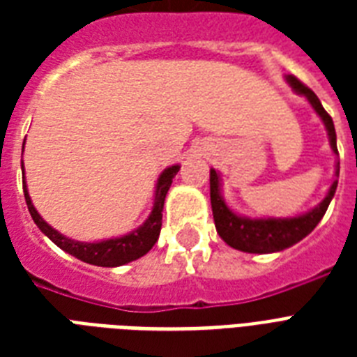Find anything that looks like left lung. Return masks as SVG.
Wrapping results in <instances>:
<instances>
[{"label":"left lung","mask_w":357,"mask_h":357,"mask_svg":"<svg viewBox=\"0 0 357 357\" xmlns=\"http://www.w3.org/2000/svg\"><path fill=\"white\" fill-rule=\"evenodd\" d=\"M287 83L293 86L294 91L305 96L317 111V114L321 116L324 126L330 135V144L332 150L337 151V139H335V128H333L332 116L324 111L321 100L317 98V94L311 91L310 86H305L298 77L294 75H287ZM339 178V168H337ZM209 187H211V207H213V218H215V226H217L218 235L226 241V243L235 250L241 252H248V254H271V252H280L289 246H293L298 241L310 235L315 226L321 222V218L324 217L330 202H332L335 189H337V179L333 181L328 196L321 202V206L315 207L313 211L300 215L294 218H259V220H250V218H243L235 215L234 211H229L228 206L224 204L222 196H220V179H218L217 170L209 172Z\"/></svg>","instance_id":"1"}]
</instances>
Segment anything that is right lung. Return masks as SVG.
Segmentation results:
<instances>
[{"label": "right lung", "mask_w": 357, "mask_h": 357, "mask_svg": "<svg viewBox=\"0 0 357 357\" xmlns=\"http://www.w3.org/2000/svg\"><path fill=\"white\" fill-rule=\"evenodd\" d=\"M24 167V165H22ZM179 167H170L161 174V178L157 181V190H155V204L151 209L150 218L140 226L137 231L129 235H123L119 238H109V241H102V243H79V241H72L61 235L59 231L46 224L40 218V215L36 213V209L31 204L29 192L25 189L24 181V196L27 202V209H29L31 217L35 220V224L40 228L42 234H46L47 237L52 238L53 243L57 244L59 248H63L64 252H68L70 255H74L77 259L91 263V265L98 266H120L126 265L129 261H135L148 254L151 246L157 243L159 234H161V222H162V206H165V198L167 192L172 185L174 176L178 174Z\"/></svg>", "instance_id": "right-lung-1"}]
</instances>
